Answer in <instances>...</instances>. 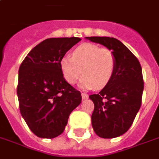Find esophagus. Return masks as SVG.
<instances>
[{
	"instance_id": "esophagus-1",
	"label": "esophagus",
	"mask_w": 159,
	"mask_h": 159,
	"mask_svg": "<svg viewBox=\"0 0 159 159\" xmlns=\"http://www.w3.org/2000/svg\"><path fill=\"white\" fill-rule=\"evenodd\" d=\"M82 98H83V100L88 99L89 98V95H88V94H86V93H82Z\"/></svg>"
}]
</instances>
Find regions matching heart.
<instances>
[{"mask_svg":"<svg viewBox=\"0 0 159 159\" xmlns=\"http://www.w3.org/2000/svg\"><path fill=\"white\" fill-rule=\"evenodd\" d=\"M59 64L64 79L70 84H75L83 73L82 89H102L114 76L116 57L111 49L85 43L73 51L72 57H63Z\"/></svg>","mask_w":159,"mask_h":159,"instance_id":"heart-1","label":"heart"}]
</instances>
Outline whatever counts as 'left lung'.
<instances>
[{
    "label": "left lung",
    "instance_id": "obj_1",
    "mask_svg": "<svg viewBox=\"0 0 159 159\" xmlns=\"http://www.w3.org/2000/svg\"><path fill=\"white\" fill-rule=\"evenodd\" d=\"M86 39L113 50L116 57V68L111 81L89 98L95 105L91 122L95 134L104 139L119 137L129 129L141 106L144 90L141 65L129 49L114 38Z\"/></svg>",
    "mask_w": 159,
    "mask_h": 159
}]
</instances>
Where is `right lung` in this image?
Returning a JSON list of instances; mask_svg holds the SVG:
<instances>
[{
  "instance_id": "1",
  "label": "right lung",
  "mask_w": 159,
  "mask_h": 159,
  "mask_svg": "<svg viewBox=\"0 0 159 159\" xmlns=\"http://www.w3.org/2000/svg\"><path fill=\"white\" fill-rule=\"evenodd\" d=\"M80 38H51L30 52L20 66L17 95L25 123L36 136L52 139L64 132L80 91L64 78L61 58Z\"/></svg>"
}]
</instances>
